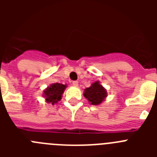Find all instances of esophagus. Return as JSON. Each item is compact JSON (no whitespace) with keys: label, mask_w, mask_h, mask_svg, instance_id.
<instances>
[{"label":"esophagus","mask_w":157,"mask_h":157,"mask_svg":"<svg viewBox=\"0 0 157 157\" xmlns=\"http://www.w3.org/2000/svg\"><path fill=\"white\" fill-rule=\"evenodd\" d=\"M72 85L75 86H78V81H72Z\"/></svg>","instance_id":"1"}]
</instances>
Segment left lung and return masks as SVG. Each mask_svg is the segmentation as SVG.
<instances>
[{"label": "left lung", "instance_id": "obj_1", "mask_svg": "<svg viewBox=\"0 0 157 157\" xmlns=\"http://www.w3.org/2000/svg\"><path fill=\"white\" fill-rule=\"evenodd\" d=\"M107 96L106 90L99 84V82L93 83V85L85 90L84 97L87 98L92 105H97L101 104Z\"/></svg>", "mask_w": 157, "mask_h": 157}]
</instances>
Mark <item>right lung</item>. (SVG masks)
Here are the masks:
<instances>
[{"instance_id": "right-lung-1", "label": "right lung", "mask_w": 157, "mask_h": 157, "mask_svg": "<svg viewBox=\"0 0 157 157\" xmlns=\"http://www.w3.org/2000/svg\"><path fill=\"white\" fill-rule=\"evenodd\" d=\"M66 85H63L60 83H53L45 90V96L47 102H50L52 105L56 103L58 101L61 99V96L63 94Z\"/></svg>"}]
</instances>
